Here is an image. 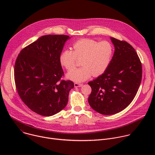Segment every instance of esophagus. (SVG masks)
<instances>
[{"label": "esophagus", "mask_w": 155, "mask_h": 155, "mask_svg": "<svg viewBox=\"0 0 155 155\" xmlns=\"http://www.w3.org/2000/svg\"><path fill=\"white\" fill-rule=\"evenodd\" d=\"M82 85H83L82 83H74V86H75V87H81Z\"/></svg>", "instance_id": "esophagus-1"}]
</instances>
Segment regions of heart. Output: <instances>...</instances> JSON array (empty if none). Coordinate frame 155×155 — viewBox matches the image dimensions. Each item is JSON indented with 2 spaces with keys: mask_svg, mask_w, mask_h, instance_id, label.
Wrapping results in <instances>:
<instances>
[{
  "mask_svg": "<svg viewBox=\"0 0 155 155\" xmlns=\"http://www.w3.org/2000/svg\"><path fill=\"white\" fill-rule=\"evenodd\" d=\"M74 51L65 50L59 56V62L68 71L75 67L78 59H81L82 67L68 74V77L77 82L84 81L92 75L104 74L112 61L114 47L111 42H99L93 39H81L73 45Z\"/></svg>",
  "mask_w": 155,
  "mask_h": 155,
  "instance_id": "b5f03b06",
  "label": "heart"
}]
</instances>
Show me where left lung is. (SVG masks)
Instances as JSON below:
<instances>
[{
  "label": "left lung",
  "mask_w": 155,
  "mask_h": 155,
  "mask_svg": "<svg viewBox=\"0 0 155 155\" xmlns=\"http://www.w3.org/2000/svg\"><path fill=\"white\" fill-rule=\"evenodd\" d=\"M115 52L105 72L92 81L88 102L102 115H114L133 101L140 86L142 69L134 48L126 41L110 37Z\"/></svg>",
  "instance_id": "1"
}]
</instances>
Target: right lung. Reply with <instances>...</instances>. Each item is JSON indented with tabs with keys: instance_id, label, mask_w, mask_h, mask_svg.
I'll return each mask as SVG.
<instances>
[{
	"instance_id": "right-lung-1",
	"label": "right lung",
	"mask_w": 155,
	"mask_h": 155,
	"mask_svg": "<svg viewBox=\"0 0 155 155\" xmlns=\"http://www.w3.org/2000/svg\"><path fill=\"white\" fill-rule=\"evenodd\" d=\"M65 35H47L22 50L15 62L14 76L18 93L36 114L44 117L56 114L65 108L74 88L72 81L61 80L64 72L59 56Z\"/></svg>"
}]
</instances>
